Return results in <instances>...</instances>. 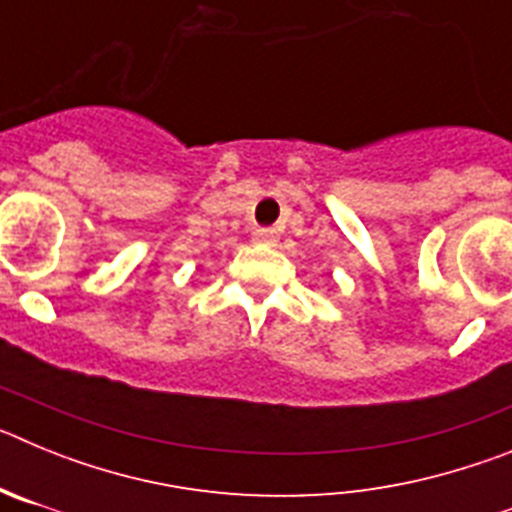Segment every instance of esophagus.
<instances>
[{"label":"esophagus","instance_id":"34e87169","mask_svg":"<svg viewBox=\"0 0 512 512\" xmlns=\"http://www.w3.org/2000/svg\"><path fill=\"white\" fill-rule=\"evenodd\" d=\"M253 241H259V243H266V246H271V243L277 241V233L271 228H256L253 230Z\"/></svg>","mask_w":512,"mask_h":512}]
</instances>
